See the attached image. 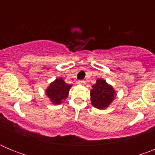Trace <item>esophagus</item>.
Returning a JSON list of instances; mask_svg holds the SVG:
<instances>
[{
    "instance_id": "obj_1",
    "label": "esophagus",
    "mask_w": 155,
    "mask_h": 155,
    "mask_svg": "<svg viewBox=\"0 0 155 155\" xmlns=\"http://www.w3.org/2000/svg\"><path fill=\"white\" fill-rule=\"evenodd\" d=\"M85 81H78V84H82V85H84L85 84Z\"/></svg>"
}]
</instances>
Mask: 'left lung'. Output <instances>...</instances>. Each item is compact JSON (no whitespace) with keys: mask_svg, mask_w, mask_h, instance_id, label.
<instances>
[{"mask_svg":"<svg viewBox=\"0 0 155 155\" xmlns=\"http://www.w3.org/2000/svg\"><path fill=\"white\" fill-rule=\"evenodd\" d=\"M91 105L98 109H107L116 96V91L102 78L96 80V83L91 86Z\"/></svg>","mask_w":155,"mask_h":155,"instance_id":"left-lung-1","label":"left lung"}]
</instances>
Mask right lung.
Returning <instances> with one entry per match:
<instances>
[{"instance_id":"obj_1","label":"right lung","mask_w":155,"mask_h":155,"mask_svg":"<svg viewBox=\"0 0 155 155\" xmlns=\"http://www.w3.org/2000/svg\"><path fill=\"white\" fill-rule=\"evenodd\" d=\"M72 85L67 84L63 78H58L51 82L46 89V94L54 105H60L68 98Z\"/></svg>"}]
</instances>
